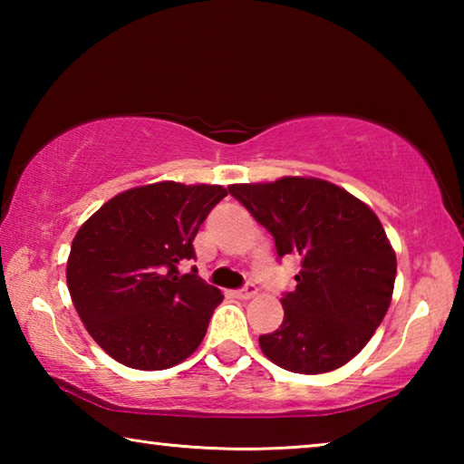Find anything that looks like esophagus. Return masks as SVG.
<instances>
[{
	"mask_svg": "<svg viewBox=\"0 0 464 464\" xmlns=\"http://www.w3.org/2000/svg\"><path fill=\"white\" fill-rule=\"evenodd\" d=\"M235 295H237L239 298H251L257 295V286L254 285V282H247L246 286H241L239 290H235Z\"/></svg>",
	"mask_w": 464,
	"mask_h": 464,
	"instance_id": "34e87169",
	"label": "esophagus"
}]
</instances>
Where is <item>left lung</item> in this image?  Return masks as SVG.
Returning a JSON list of instances; mask_svg holds the SVG:
<instances>
[{
  "label": "left lung",
  "instance_id": "obj_1",
  "mask_svg": "<svg viewBox=\"0 0 464 464\" xmlns=\"http://www.w3.org/2000/svg\"><path fill=\"white\" fill-rule=\"evenodd\" d=\"M233 198L274 237L278 260L296 254V288L282 295L285 321L260 348L290 372L321 374L350 362L389 309L397 257L364 202L315 178L233 184Z\"/></svg>",
  "mask_w": 464,
  "mask_h": 464
}]
</instances>
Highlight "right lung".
Returning a JSON list of instances; mask_svg holds the SVG:
<instances>
[{
    "label": "right lung",
    "mask_w": 464,
    "mask_h": 464,
    "mask_svg": "<svg viewBox=\"0 0 464 464\" xmlns=\"http://www.w3.org/2000/svg\"><path fill=\"white\" fill-rule=\"evenodd\" d=\"M227 196L223 186L157 182L122 192L85 221L72 243L67 286L85 329L108 356L163 371L198 348L221 290L178 266Z\"/></svg>",
    "instance_id": "right-lung-1"
}]
</instances>
